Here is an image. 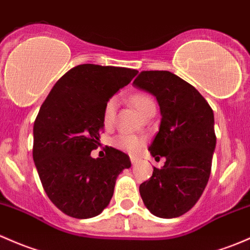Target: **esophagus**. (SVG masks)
<instances>
[{
  "instance_id": "obj_1",
  "label": "esophagus",
  "mask_w": 250,
  "mask_h": 250,
  "mask_svg": "<svg viewBox=\"0 0 250 250\" xmlns=\"http://www.w3.org/2000/svg\"><path fill=\"white\" fill-rule=\"evenodd\" d=\"M138 158H136V157H130V162H132V164L134 165V164H136V163H138Z\"/></svg>"
}]
</instances>
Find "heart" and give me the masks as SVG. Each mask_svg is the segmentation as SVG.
Wrapping results in <instances>:
<instances>
[{
	"mask_svg": "<svg viewBox=\"0 0 250 250\" xmlns=\"http://www.w3.org/2000/svg\"><path fill=\"white\" fill-rule=\"evenodd\" d=\"M132 102L143 116H145L149 110L156 109V103H154L153 98H152L149 94L144 93V92H139V93L134 94ZM117 105V97H111V98L107 99V102L105 103L103 109V125L105 128H110L114 125ZM112 144H114L115 147L122 149V151L129 152V153H136V152L140 151L141 147H143L144 140L135 135L121 134V135L116 136V138L112 140Z\"/></svg>",
	"mask_w": 250,
	"mask_h": 250,
	"instance_id": "1",
	"label": "heart"
}]
</instances>
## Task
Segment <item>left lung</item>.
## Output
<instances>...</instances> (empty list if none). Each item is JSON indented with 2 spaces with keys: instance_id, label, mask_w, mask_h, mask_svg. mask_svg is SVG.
<instances>
[{
  "instance_id": "obj_1",
  "label": "left lung",
  "mask_w": 250,
  "mask_h": 250,
  "mask_svg": "<svg viewBox=\"0 0 250 250\" xmlns=\"http://www.w3.org/2000/svg\"><path fill=\"white\" fill-rule=\"evenodd\" d=\"M133 83L157 98L162 120L148 151L167 159L141 183L140 195L152 214L180 217L198 202L208 182L217 140L213 110L194 86L167 70L141 72Z\"/></svg>"
}]
</instances>
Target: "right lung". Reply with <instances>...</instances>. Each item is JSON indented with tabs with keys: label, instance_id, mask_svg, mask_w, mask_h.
I'll list each match as a JSON object with an SVG mask.
<instances>
[{
	"label": "right lung",
	"instance_id": "obj_1",
	"mask_svg": "<svg viewBox=\"0 0 250 250\" xmlns=\"http://www.w3.org/2000/svg\"><path fill=\"white\" fill-rule=\"evenodd\" d=\"M138 70L79 64L55 83L33 125V160L46 195L63 213L87 219L103 212L117 176L130 167L129 157L105 147L92 158L103 130L107 99L127 86Z\"/></svg>",
	"mask_w": 250,
	"mask_h": 250
}]
</instances>
